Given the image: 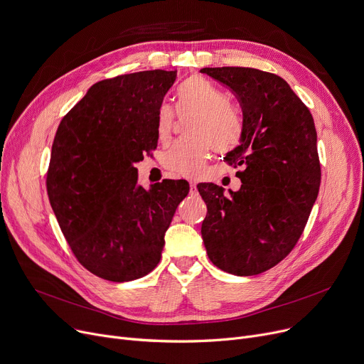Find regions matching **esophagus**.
Wrapping results in <instances>:
<instances>
[{
	"mask_svg": "<svg viewBox=\"0 0 364 364\" xmlns=\"http://www.w3.org/2000/svg\"><path fill=\"white\" fill-rule=\"evenodd\" d=\"M190 195H198V186L195 183H190Z\"/></svg>",
	"mask_w": 364,
	"mask_h": 364,
	"instance_id": "1",
	"label": "esophagus"
}]
</instances>
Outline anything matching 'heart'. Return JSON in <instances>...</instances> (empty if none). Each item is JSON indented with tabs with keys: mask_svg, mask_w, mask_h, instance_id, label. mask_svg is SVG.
I'll return each instance as SVG.
<instances>
[{
	"mask_svg": "<svg viewBox=\"0 0 364 364\" xmlns=\"http://www.w3.org/2000/svg\"><path fill=\"white\" fill-rule=\"evenodd\" d=\"M180 113H196L192 136L198 140L180 141L164 156V166L176 177L198 178L203 174L211 147L217 153L235 150L243 136V122L239 113L228 105L224 91L208 80H187L177 92ZM176 114L171 106H161L156 118V132L161 141L171 139Z\"/></svg>",
	"mask_w": 364,
	"mask_h": 364,
	"instance_id": "1",
	"label": "heart"
}]
</instances>
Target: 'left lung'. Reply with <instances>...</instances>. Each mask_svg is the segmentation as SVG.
Masks as SVG:
<instances>
[{
    "label": "left lung",
    "mask_w": 364,
    "mask_h": 364,
    "mask_svg": "<svg viewBox=\"0 0 364 364\" xmlns=\"http://www.w3.org/2000/svg\"><path fill=\"white\" fill-rule=\"evenodd\" d=\"M200 72L230 88L243 112L240 144L224 158L242 168V186L227 198L217 184H198L208 208L202 239L218 269L255 276L289 255L317 199L321 171L314 121L274 73L230 66Z\"/></svg>",
    "instance_id": "left-lung-1"
}]
</instances>
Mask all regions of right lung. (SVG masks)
<instances>
[{"label":"right lung","instance_id":"1","mask_svg":"<svg viewBox=\"0 0 364 364\" xmlns=\"http://www.w3.org/2000/svg\"><path fill=\"white\" fill-rule=\"evenodd\" d=\"M176 70H143L95 82L62 119L47 193L62 233L85 269L110 282L149 274L186 180L139 186L143 153L158 146L156 118Z\"/></svg>","mask_w":364,"mask_h":364}]
</instances>
